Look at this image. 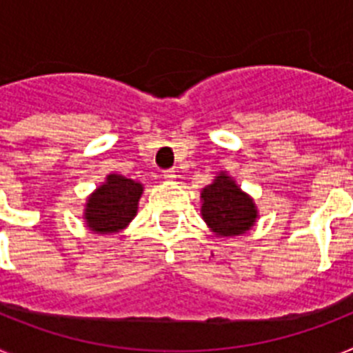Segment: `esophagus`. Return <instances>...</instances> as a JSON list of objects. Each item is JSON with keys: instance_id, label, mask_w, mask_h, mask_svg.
I'll return each mask as SVG.
<instances>
[{"instance_id": "obj_1", "label": "esophagus", "mask_w": 353, "mask_h": 353, "mask_svg": "<svg viewBox=\"0 0 353 353\" xmlns=\"http://www.w3.org/2000/svg\"><path fill=\"white\" fill-rule=\"evenodd\" d=\"M176 176H179V174H176V170H166V171H164V179H166V180H174Z\"/></svg>"}]
</instances>
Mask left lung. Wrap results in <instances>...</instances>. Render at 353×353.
Returning <instances> with one entry per match:
<instances>
[{
    "label": "left lung",
    "mask_w": 353,
    "mask_h": 353,
    "mask_svg": "<svg viewBox=\"0 0 353 353\" xmlns=\"http://www.w3.org/2000/svg\"><path fill=\"white\" fill-rule=\"evenodd\" d=\"M201 215L217 236L244 235L256 223V205L235 180L221 171L201 191Z\"/></svg>",
    "instance_id": "obj_1"
}]
</instances>
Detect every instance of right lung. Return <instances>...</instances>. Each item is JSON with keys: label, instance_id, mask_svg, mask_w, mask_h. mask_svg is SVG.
Masks as SVG:
<instances>
[{"label": "right lung", "instance_id": "obj_1", "mask_svg": "<svg viewBox=\"0 0 353 353\" xmlns=\"http://www.w3.org/2000/svg\"><path fill=\"white\" fill-rule=\"evenodd\" d=\"M143 183L111 173L105 182L90 194L84 205L86 226L95 233H117L125 230L138 214Z\"/></svg>", "mask_w": 353, "mask_h": 353}]
</instances>
